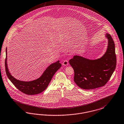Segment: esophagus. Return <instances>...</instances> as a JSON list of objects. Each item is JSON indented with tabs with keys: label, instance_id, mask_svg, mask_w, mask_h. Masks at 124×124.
I'll return each instance as SVG.
<instances>
[{
	"label": "esophagus",
	"instance_id": "obj_1",
	"mask_svg": "<svg viewBox=\"0 0 124 124\" xmlns=\"http://www.w3.org/2000/svg\"><path fill=\"white\" fill-rule=\"evenodd\" d=\"M62 64H63V65H67L68 64H69L68 61L67 60H65L63 62Z\"/></svg>",
	"mask_w": 124,
	"mask_h": 124
}]
</instances>
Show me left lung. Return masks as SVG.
Masks as SVG:
<instances>
[{
  "instance_id": "8db88e82",
  "label": "left lung",
  "mask_w": 124,
  "mask_h": 124,
  "mask_svg": "<svg viewBox=\"0 0 124 124\" xmlns=\"http://www.w3.org/2000/svg\"><path fill=\"white\" fill-rule=\"evenodd\" d=\"M106 36L108 46L101 58L90 60L75 55L69 60L74 71L75 83L80 88L88 90L103 86L114 72L116 65L115 44L110 34H106Z\"/></svg>"
}]
</instances>
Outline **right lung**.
Segmentation results:
<instances>
[{
	"mask_svg": "<svg viewBox=\"0 0 124 124\" xmlns=\"http://www.w3.org/2000/svg\"><path fill=\"white\" fill-rule=\"evenodd\" d=\"M5 68L6 75L15 87L25 94L28 95L40 94L47 87L56 72L61 67L60 61L51 64L45 70L42 76L37 79L30 82L22 81L16 79L10 74L7 64V49H6Z\"/></svg>",
	"mask_w": 124,
	"mask_h": 124,
	"instance_id": "right-lung-1",
	"label": "right lung"
}]
</instances>
